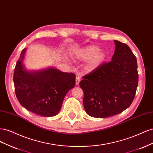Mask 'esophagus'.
<instances>
[{
	"instance_id": "34e87169",
	"label": "esophagus",
	"mask_w": 153,
	"mask_h": 153,
	"mask_svg": "<svg viewBox=\"0 0 153 153\" xmlns=\"http://www.w3.org/2000/svg\"><path fill=\"white\" fill-rule=\"evenodd\" d=\"M80 80H81V79H80V76H76V85H79V83H80Z\"/></svg>"
}]
</instances>
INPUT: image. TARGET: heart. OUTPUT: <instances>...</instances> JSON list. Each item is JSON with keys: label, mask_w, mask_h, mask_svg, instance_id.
<instances>
[{"label": "heart", "mask_w": 153, "mask_h": 153, "mask_svg": "<svg viewBox=\"0 0 153 153\" xmlns=\"http://www.w3.org/2000/svg\"><path fill=\"white\" fill-rule=\"evenodd\" d=\"M77 57L80 60H85L90 58L87 63V69L92 70L103 61L105 53L102 51L100 50L96 46H88L78 52Z\"/></svg>", "instance_id": "b5f03b06"}]
</instances>
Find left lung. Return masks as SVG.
Here are the masks:
<instances>
[{"label":"left lung","mask_w":153,"mask_h":153,"mask_svg":"<svg viewBox=\"0 0 153 153\" xmlns=\"http://www.w3.org/2000/svg\"><path fill=\"white\" fill-rule=\"evenodd\" d=\"M112 61L103 62L82 78L83 104L91 117L104 118L122 112L135 98L138 82L137 62L128 46L114 40Z\"/></svg>","instance_id":"left-lung-1"}]
</instances>
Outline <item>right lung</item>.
<instances>
[{"label": "right lung", "instance_id": "obj_1", "mask_svg": "<svg viewBox=\"0 0 153 153\" xmlns=\"http://www.w3.org/2000/svg\"><path fill=\"white\" fill-rule=\"evenodd\" d=\"M26 49L17 61L13 75L16 98L30 112L44 117L57 115L67 92L75 85L73 73H64L50 68L43 71L28 72L23 66Z\"/></svg>", "mask_w": 153, "mask_h": 153}]
</instances>
